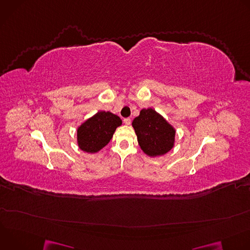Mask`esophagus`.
Returning a JSON list of instances; mask_svg holds the SVG:
<instances>
[{
	"label": "esophagus",
	"instance_id": "obj_1",
	"mask_svg": "<svg viewBox=\"0 0 250 250\" xmlns=\"http://www.w3.org/2000/svg\"><path fill=\"white\" fill-rule=\"evenodd\" d=\"M124 123H125L126 125H130V123H131V121H130V119H129V118H126V119H125V120H124Z\"/></svg>",
	"mask_w": 250,
	"mask_h": 250
}]
</instances>
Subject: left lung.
Returning <instances> with one entry per match:
<instances>
[{
  "label": "left lung",
  "mask_w": 250,
  "mask_h": 250,
  "mask_svg": "<svg viewBox=\"0 0 250 250\" xmlns=\"http://www.w3.org/2000/svg\"><path fill=\"white\" fill-rule=\"evenodd\" d=\"M131 125L141 150L147 156H161L173 148L176 130L155 110L142 109Z\"/></svg>",
  "instance_id": "8db88e82"
}]
</instances>
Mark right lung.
<instances>
[{"label": "right lung", "instance_id": "add662e5", "mask_svg": "<svg viewBox=\"0 0 250 250\" xmlns=\"http://www.w3.org/2000/svg\"><path fill=\"white\" fill-rule=\"evenodd\" d=\"M123 124L120 117L101 111L86 120L77 128V145L87 153H97L112 139L117 127Z\"/></svg>", "mask_w": 250, "mask_h": 250}]
</instances>
